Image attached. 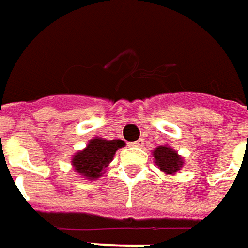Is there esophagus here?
<instances>
[{"label": "esophagus", "instance_id": "34e87169", "mask_svg": "<svg viewBox=\"0 0 248 248\" xmlns=\"http://www.w3.org/2000/svg\"><path fill=\"white\" fill-rule=\"evenodd\" d=\"M131 146H134V148H142V146H144V140L140 138L136 142H131Z\"/></svg>", "mask_w": 248, "mask_h": 248}]
</instances>
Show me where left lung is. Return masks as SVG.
I'll return each mask as SVG.
<instances>
[{"label": "left lung", "mask_w": 248, "mask_h": 248, "mask_svg": "<svg viewBox=\"0 0 248 248\" xmlns=\"http://www.w3.org/2000/svg\"><path fill=\"white\" fill-rule=\"evenodd\" d=\"M152 156L156 166L166 175H175L185 166V161L179 153L170 145H160L152 151Z\"/></svg>", "instance_id": "1"}]
</instances>
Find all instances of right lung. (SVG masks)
Returning <instances> with one entry per match:
<instances>
[{
  "label": "right lung",
  "mask_w": 248,
  "mask_h": 248,
  "mask_svg": "<svg viewBox=\"0 0 248 248\" xmlns=\"http://www.w3.org/2000/svg\"><path fill=\"white\" fill-rule=\"evenodd\" d=\"M126 145L122 140H106L102 137H93L89 140L87 146L76 152L72 157V166L75 172L87 181H96L108 167L115 152L119 148Z\"/></svg>",
  "instance_id": "obj_1"
}]
</instances>
